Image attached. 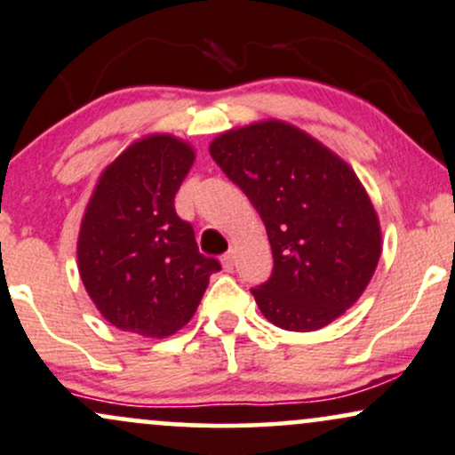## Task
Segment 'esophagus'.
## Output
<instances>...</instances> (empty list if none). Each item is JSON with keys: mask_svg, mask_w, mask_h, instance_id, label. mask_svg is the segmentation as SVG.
<instances>
[{"mask_svg": "<svg viewBox=\"0 0 455 455\" xmlns=\"http://www.w3.org/2000/svg\"><path fill=\"white\" fill-rule=\"evenodd\" d=\"M234 259H236V255H234V251H228V253L223 255V258H221L223 268H226V270H232V268H234Z\"/></svg>", "mask_w": 455, "mask_h": 455, "instance_id": "1", "label": "esophagus"}]
</instances>
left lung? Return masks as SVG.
Here are the masks:
<instances>
[{"mask_svg":"<svg viewBox=\"0 0 455 455\" xmlns=\"http://www.w3.org/2000/svg\"><path fill=\"white\" fill-rule=\"evenodd\" d=\"M211 157L266 226L275 266L251 290L264 317L313 332L354 307L381 258V228L351 165L276 119L221 133Z\"/></svg>","mask_w":455,"mask_h":455,"instance_id":"obj_1","label":"left lung"}]
</instances>
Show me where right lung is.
<instances>
[{
	"label": "right lung",
	"instance_id": "obj_1",
	"mask_svg": "<svg viewBox=\"0 0 455 455\" xmlns=\"http://www.w3.org/2000/svg\"><path fill=\"white\" fill-rule=\"evenodd\" d=\"M191 144L168 133L140 138L100 176L78 234V272L106 322L165 339L194 317L215 258L197 249L174 196L194 165Z\"/></svg>",
	"mask_w": 455,
	"mask_h": 455
}]
</instances>
